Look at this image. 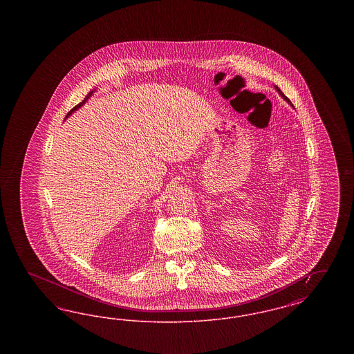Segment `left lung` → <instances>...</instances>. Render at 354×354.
<instances>
[{"label": "left lung", "mask_w": 354, "mask_h": 354, "mask_svg": "<svg viewBox=\"0 0 354 354\" xmlns=\"http://www.w3.org/2000/svg\"><path fill=\"white\" fill-rule=\"evenodd\" d=\"M274 88H276V90H277V93H279V94H280V95H281V97H283V98H284V100H286V101L288 102V103H289V104H290V106H293V104H292V102L289 101V100H288V98H286V95H284V94H283V91H281V90H280V88H279V87H277V86H274Z\"/></svg>", "instance_id": "8db88e82"}]
</instances>
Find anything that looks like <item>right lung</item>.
Returning <instances> with one entry per match:
<instances>
[{"mask_svg":"<svg viewBox=\"0 0 354 354\" xmlns=\"http://www.w3.org/2000/svg\"><path fill=\"white\" fill-rule=\"evenodd\" d=\"M94 91H95V90H94ZM94 91H93V90H91V91H90V93H88V94H87V95H86V98H84V101L81 102V103H78V104H77V106H74V107H73V109H71V110H70V111H68V115H66V118H68V115H70V114H71V113H74V111H75V110H77V109H80V107H81V106H82V104H84V102L87 101V100H88V98H90V97H91V95H93V93H94Z\"/></svg>","mask_w":354,"mask_h":354,"instance_id":"add662e5","label":"right lung"}]
</instances>
